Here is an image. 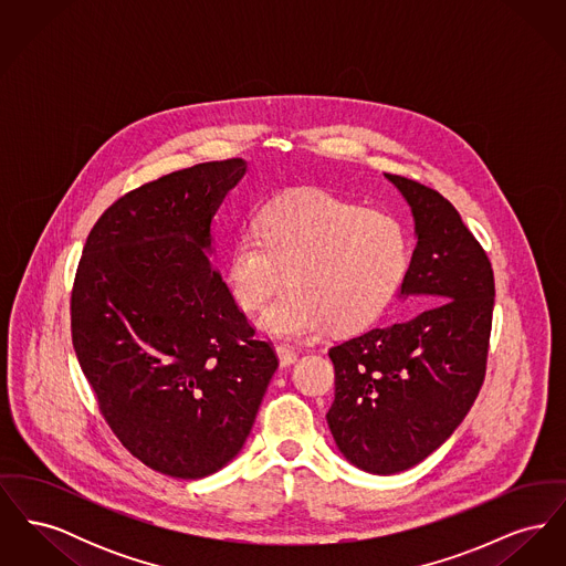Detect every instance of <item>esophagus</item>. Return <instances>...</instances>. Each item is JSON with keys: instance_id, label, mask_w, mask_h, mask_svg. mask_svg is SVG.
<instances>
[{"instance_id": "obj_1", "label": "esophagus", "mask_w": 566, "mask_h": 566, "mask_svg": "<svg viewBox=\"0 0 566 566\" xmlns=\"http://www.w3.org/2000/svg\"><path fill=\"white\" fill-rule=\"evenodd\" d=\"M275 352H277V358H280V367H291V365H295V350H291V348H286V346H277Z\"/></svg>"}]
</instances>
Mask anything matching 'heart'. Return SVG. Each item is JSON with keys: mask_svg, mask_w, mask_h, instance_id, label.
<instances>
[{"mask_svg": "<svg viewBox=\"0 0 566 566\" xmlns=\"http://www.w3.org/2000/svg\"><path fill=\"white\" fill-rule=\"evenodd\" d=\"M411 243L390 212L321 189L271 199L227 254V289L243 312L273 298L261 326L271 337L310 342L328 328L360 333L388 312L403 286Z\"/></svg>", "mask_w": 566, "mask_h": 566, "instance_id": "1", "label": "heart"}]
</instances>
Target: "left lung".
Masks as SVG:
<instances>
[{"mask_svg": "<svg viewBox=\"0 0 566 566\" xmlns=\"http://www.w3.org/2000/svg\"><path fill=\"white\" fill-rule=\"evenodd\" d=\"M386 178L416 222L401 296L422 310L328 350L326 413L339 452L377 475L411 469L457 431L484 384L494 310L492 265L457 208L416 180Z\"/></svg>", "mask_w": 566, "mask_h": 566, "instance_id": "8db88e82", "label": "left lung"}]
</instances>
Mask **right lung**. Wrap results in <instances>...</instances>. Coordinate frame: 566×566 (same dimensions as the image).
I'll return each instance as SVG.
<instances>
[{"label":"right lung","mask_w":566,"mask_h":566,"mask_svg":"<svg viewBox=\"0 0 566 566\" xmlns=\"http://www.w3.org/2000/svg\"><path fill=\"white\" fill-rule=\"evenodd\" d=\"M243 159L192 165L123 195L91 229L72 344L99 411L146 467L199 480L240 454L277 356L212 265V220Z\"/></svg>","instance_id":"obj_1"}]
</instances>
